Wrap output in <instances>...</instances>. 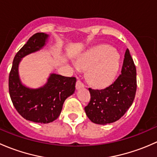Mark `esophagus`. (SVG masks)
<instances>
[{"label":"esophagus","mask_w":157,"mask_h":157,"mask_svg":"<svg viewBox=\"0 0 157 157\" xmlns=\"http://www.w3.org/2000/svg\"><path fill=\"white\" fill-rule=\"evenodd\" d=\"M83 86H84V84H83L80 80H77V83H76V89H77V90H79V89L83 87Z\"/></svg>","instance_id":"esophagus-1"}]
</instances>
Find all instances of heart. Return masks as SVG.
<instances>
[{
	"label": "heart",
	"instance_id": "obj_1",
	"mask_svg": "<svg viewBox=\"0 0 157 157\" xmlns=\"http://www.w3.org/2000/svg\"><path fill=\"white\" fill-rule=\"evenodd\" d=\"M83 69H89L90 83L97 86L110 84L116 77L120 67V57L115 49L108 45H98L83 54L77 60Z\"/></svg>",
	"mask_w": 157,
	"mask_h": 157
}]
</instances>
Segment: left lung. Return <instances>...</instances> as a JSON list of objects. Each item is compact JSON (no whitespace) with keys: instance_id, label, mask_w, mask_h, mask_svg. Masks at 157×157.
<instances>
[{"instance_id":"obj_1","label":"left lung","mask_w":157,"mask_h":157,"mask_svg":"<svg viewBox=\"0 0 157 157\" xmlns=\"http://www.w3.org/2000/svg\"><path fill=\"white\" fill-rule=\"evenodd\" d=\"M136 67L127 49L121 74L112 84L102 90L89 88L90 101L84 108L90 121L95 124L115 122L132 105L137 90Z\"/></svg>"}]
</instances>
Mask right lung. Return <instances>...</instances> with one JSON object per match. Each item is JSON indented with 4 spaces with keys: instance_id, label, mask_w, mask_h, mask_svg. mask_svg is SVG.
<instances>
[{
    "instance_id": "add662e5",
    "label": "right lung",
    "mask_w": 157,
    "mask_h": 157,
    "mask_svg": "<svg viewBox=\"0 0 157 157\" xmlns=\"http://www.w3.org/2000/svg\"><path fill=\"white\" fill-rule=\"evenodd\" d=\"M48 35L37 33L17 53L9 75V93L14 107L20 115L36 123L52 122L58 118L63 104L75 91L76 77L51 74L48 81L42 87L31 89L22 83L19 76V64L29 54L45 45Z\"/></svg>"
}]
</instances>
